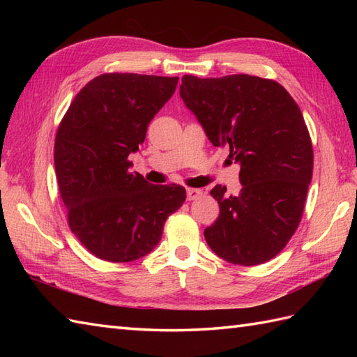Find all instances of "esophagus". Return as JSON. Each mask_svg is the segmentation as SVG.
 Instances as JSON below:
<instances>
[{"instance_id": "esophagus-1", "label": "esophagus", "mask_w": 357, "mask_h": 357, "mask_svg": "<svg viewBox=\"0 0 357 357\" xmlns=\"http://www.w3.org/2000/svg\"><path fill=\"white\" fill-rule=\"evenodd\" d=\"M202 196L201 188H187V199L188 201H195Z\"/></svg>"}]
</instances>
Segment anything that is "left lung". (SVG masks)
I'll return each instance as SVG.
<instances>
[{"label":"left lung","instance_id":"8db88e82","mask_svg":"<svg viewBox=\"0 0 357 357\" xmlns=\"http://www.w3.org/2000/svg\"><path fill=\"white\" fill-rule=\"evenodd\" d=\"M187 109L215 147L241 165L239 195L216 185L219 216L204 230L224 261L257 265L282 250L298 229L313 174V147L299 105L276 81L250 75L198 78L179 87Z\"/></svg>","mask_w":357,"mask_h":357}]
</instances>
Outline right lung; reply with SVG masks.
<instances>
[{
    "instance_id": "obj_1",
    "label": "right lung",
    "mask_w": 357,
    "mask_h": 357,
    "mask_svg": "<svg viewBox=\"0 0 357 357\" xmlns=\"http://www.w3.org/2000/svg\"><path fill=\"white\" fill-rule=\"evenodd\" d=\"M178 77L104 73L75 96L58 127L55 172L69 227L109 262L149 255L165 219L185 201L181 185H153L130 172L147 127L170 100Z\"/></svg>"
}]
</instances>
